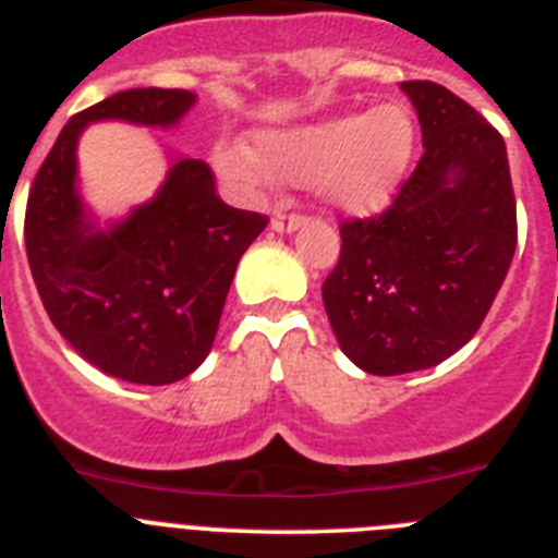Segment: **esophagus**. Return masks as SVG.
Here are the masks:
<instances>
[{"label":"esophagus","mask_w":558,"mask_h":558,"mask_svg":"<svg viewBox=\"0 0 558 558\" xmlns=\"http://www.w3.org/2000/svg\"><path fill=\"white\" fill-rule=\"evenodd\" d=\"M270 229L274 231H299L304 229V218L302 215H282V211H276L274 220H270Z\"/></svg>","instance_id":"34e87169"}]
</instances>
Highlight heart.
Here are the masks:
<instances>
[{
	"label": "heart",
	"instance_id": "obj_1",
	"mask_svg": "<svg viewBox=\"0 0 558 558\" xmlns=\"http://www.w3.org/2000/svg\"><path fill=\"white\" fill-rule=\"evenodd\" d=\"M416 150V125L397 102L368 113H340L310 125L256 133L254 153L243 145H220L215 165L240 186L282 179L322 190L327 204L349 218L386 211L405 181Z\"/></svg>",
	"mask_w": 558,
	"mask_h": 558
}]
</instances>
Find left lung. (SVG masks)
Instances as JSON below:
<instances>
[{
  "instance_id": "8db88e82",
  "label": "left lung",
  "mask_w": 558,
  "mask_h": 558,
  "mask_svg": "<svg viewBox=\"0 0 558 558\" xmlns=\"http://www.w3.org/2000/svg\"><path fill=\"white\" fill-rule=\"evenodd\" d=\"M425 156L379 218L340 226L322 295L354 366L422 372L477 332L517 248V206L500 133L450 88L408 81Z\"/></svg>"
}]
</instances>
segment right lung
I'll return each instance as SVG.
<instances>
[{
  "label": "right lung",
  "mask_w": 558,
  "mask_h": 558,
  "mask_svg": "<svg viewBox=\"0 0 558 558\" xmlns=\"http://www.w3.org/2000/svg\"><path fill=\"white\" fill-rule=\"evenodd\" d=\"M195 100L128 88L75 113L27 198L24 245L49 322L92 366L136 386H170L204 363L236 263L268 218L223 204L209 167L181 156L147 204L100 226L77 186V140L102 120L172 128Z\"/></svg>",
  "instance_id": "right-lung-1"
}]
</instances>
